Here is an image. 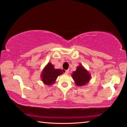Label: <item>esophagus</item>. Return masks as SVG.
I'll list each match as a JSON object with an SVG mask.
<instances>
[{
  "label": "esophagus",
  "instance_id": "obj_1",
  "mask_svg": "<svg viewBox=\"0 0 127 127\" xmlns=\"http://www.w3.org/2000/svg\"><path fill=\"white\" fill-rule=\"evenodd\" d=\"M69 71V70H66L65 71H64V73H65V74H68Z\"/></svg>",
  "mask_w": 127,
  "mask_h": 127
}]
</instances>
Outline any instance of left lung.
I'll use <instances>...</instances> for the list:
<instances>
[{
    "label": "left lung",
    "instance_id": "1",
    "mask_svg": "<svg viewBox=\"0 0 127 127\" xmlns=\"http://www.w3.org/2000/svg\"><path fill=\"white\" fill-rule=\"evenodd\" d=\"M71 75L76 86L79 87L87 84L91 78V75L89 71L81 64L77 66L76 70L74 71Z\"/></svg>",
    "mask_w": 127,
    "mask_h": 127
}]
</instances>
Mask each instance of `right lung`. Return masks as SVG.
I'll list each match as a JSON object with an SVG mask.
<instances>
[{
  "label": "right lung",
  "instance_id": "1",
  "mask_svg": "<svg viewBox=\"0 0 127 127\" xmlns=\"http://www.w3.org/2000/svg\"><path fill=\"white\" fill-rule=\"evenodd\" d=\"M63 73L61 69H55L51 63H48L41 73V79L44 84L51 86L54 84L59 75Z\"/></svg>",
  "mask_w": 127,
  "mask_h": 127
}]
</instances>
